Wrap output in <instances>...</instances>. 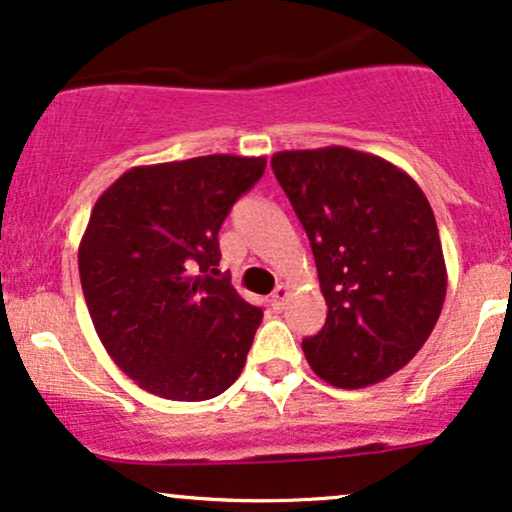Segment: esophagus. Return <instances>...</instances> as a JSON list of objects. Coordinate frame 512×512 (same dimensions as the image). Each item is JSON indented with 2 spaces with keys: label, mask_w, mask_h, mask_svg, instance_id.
Wrapping results in <instances>:
<instances>
[{
  "label": "esophagus",
  "mask_w": 512,
  "mask_h": 512,
  "mask_svg": "<svg viewBox=\"0 0 512 512\" xmlns=\"http://www.w3.org/2000/svg\"><path fill=\"white\" fill-rule=\"evenodd\" d=\"M288 295H291V291H288V286L276 288V291L272 293V307H274V310H283V305H286Z\"/></svg>",
  "instance_id": "1"
}]
</instances>
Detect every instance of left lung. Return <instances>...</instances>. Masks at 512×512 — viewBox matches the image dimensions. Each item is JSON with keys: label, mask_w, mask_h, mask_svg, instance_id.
Instances as JSON below:
<instances>
[{"label": "left lung", "mask_w": 512, "mask_h": 512, "mask_svg": "<svg viewBox=\"0 0 512 512\" xmlns=\"http://www.w3.org/2000/svg\"><path fill=\"white\" fill-rule=\"evenodd\" d=\"M272 169L310 238L326 322L303 341L312 372L365 389L424 346L446 300L432 205L412 178L350 147L286 150Z\"/></svg>", "instance_id": "left-lung-1"}]
</instances>
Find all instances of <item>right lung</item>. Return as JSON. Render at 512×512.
<instances>
[{
    "instance_id": "right-lung-1",
    "label": "right lung",
    "mask_w": 512,
    "mask_h": 512,
    "mask_svg": "<svg viewBox=\"0 0 512 512\" xmlns=\"http://www.w3.org/2000/svg\"><path fill=\"white\" fill-rule=\"evenodd\" d=\"M267 159L207 155L133 166L100 195L78 272L102 346L140 389L209 400L240 377L262 322L219 276V229Z\"/></svg>"
}]
</instances>
